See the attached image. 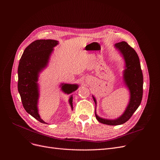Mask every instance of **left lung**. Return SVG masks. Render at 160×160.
<instances>
[{
  "label": "left lung",
  "mask_w": 160,
  "mask_h": 160,
  "mask_svg": "<svg viewBox=\"0 0 160 160\" xmlns=\"http://www.w3.org/2000/svg\"><path fill=\"white\" fill-rule=\"evenodd\" d=\"M115 47L121 54L124 60L122 80L124 86L128 88L130 92L128 104L124 113L118 118L115 119H104L99 117L97 114L95 107V117L97 121L101 123L112 126L122 124L130 119L141 104L143 86V77L141 69L139 58L135 50L125 41H121L115 44ZM92 97L97 106L96 98L93 95Z\"/></svg>",
  "instance_id": "8db88e82"
}]
</instances>
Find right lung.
I'll use <instances>...</instances> for the list:
<instances>
[{
  "mask_svg": "<svg viewBox=\"0 0 160 160\" xmlns=\"http://www.w3.org/2000/svg\"><path fill=\"white\" fill-rule=\"evenodd\" d=\"M58 41L53 39L36 40L25 50L20 59L18 67V91L26 112L39 122L45 124L39 114V73L47 67L54 47ZM60 87L65 94H70L78 88V84L62 83ZM69 103L72 110V95ZM47 124V123H46Z\"/></svg>",
  "mask_w": 160,
  "mask_h": 160,
  "instance_id": "obj_1",
  "label": "right lung"
}]
</instances>
